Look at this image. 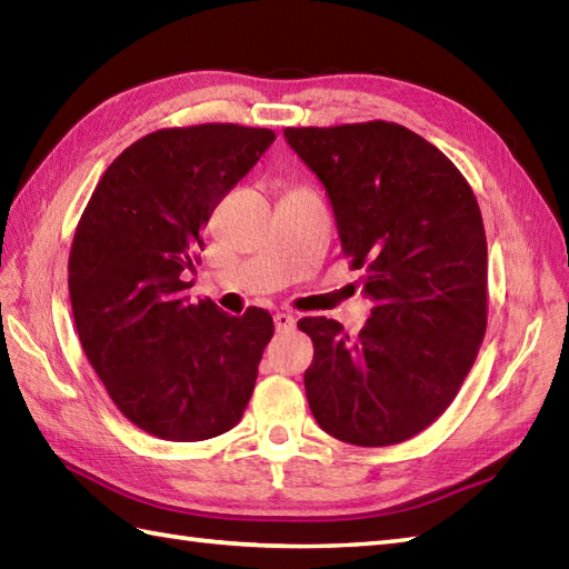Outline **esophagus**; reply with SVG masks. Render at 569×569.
Listing matches in <instances>:
<instances>
[{
    "label": "esophagus",
    "mask_w": 569,
    "mask_h": 569,
    "mask_svg": "<svg viewBox=\"0 0 569 569\" xmlns=\"http://www.w3.org/2000/svg\"><path fill=\"white\" fill-rule=\"evenodd\" d=\"M273 322H276L278 332H291L296 328V318L291 316V312H276Z\"/></svg>",
    "instance_id": "esophagus-1"
}]
</instances>
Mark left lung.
<instances>
[{"mask_svg": "<svg viewBox=\"0 0 569 569\" xmlns=\"http://www.w3.org/2000/svg\"><path fill=\"white\" fill-rule=\"evenodd\" d=\"M328 190L342 251L371 318L349 337L303 318L316 355L306 396L318 426L359 447L410 440L455 401L487 332V234L467 178L393 122L288 127Z\"/></svg>", "mask_w": 569, "mask_h": 569, "instance_id": "8db88e82", "label": "left lung"}]
</instances>
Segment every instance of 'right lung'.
<instances>
[{"mask_svg":"<svg viewBox=\"0 0 569 569\" xmlns=\"http://www.w3.org/2000/svg\"><path fill=\"white\" fill-rule=\"evenodd\" d=\"M273 139L217 122L151 131L117 156L80 217L68 288L82 352L153 438L210 440L244 416L273 318L190 303L183 273L217 204Z\"/></svg>","mask_w":569,"mask_h":569,"instance_id":"right-lung-1","label":"right lung"}]
</instances>
